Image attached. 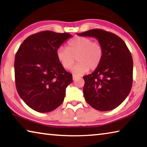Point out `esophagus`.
<instances>
[{"mask_svg": "<svg viewBox=\"0 0 147 147\" xmlns=\"http://www.w3.org/2000/svg\"><path fill=\"white\" fill-rule=\"evenodd\" d=\"M76 78H77V76L76 75V74H73V80H75Z\"/></svg>", "mask_w": 147, "mask_h": 147, "instance_id": "obj_1", "label": "esophagus"}]
</instances>
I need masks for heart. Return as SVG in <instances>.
Wrapping results in <instances>:
<instances>
[{"label":"heart","mask_w":147,"mask_h":147,"mask_svg":"<svg viewBox=\"0 0 147 147\" xmlns=\"http://www.w3.org/2000/svg\"><path fill=\"white\" fill-rule=\"evenodd\" d=\"M103 56L104 50L101 44L87 37H75L68 42L67 48L60 46L56 50L58 60L65 69L73 65L76 57L78 62L72 71L78 75L86 73L89 69H96L100 65Z\"/></svg>","instance_id":"heart-1"}]
</instances>
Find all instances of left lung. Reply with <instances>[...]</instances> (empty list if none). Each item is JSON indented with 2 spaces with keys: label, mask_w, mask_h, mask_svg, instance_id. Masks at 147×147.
<instances>
[{
  "label": "left lung",
  "mask_w": 147,
  "mask_h": 147,
  "mask_svg": "<svg viewBox=\"0 0 147 147\" xmlns=\"http://www.w3.org/2000/svg\"><path fill=\"white\" fill-rule=\"evenodd\" d=\"M94 37L103 47L102 60L89 75L83 76L86 101L96 110H112L125 100L133 82V59L124 41L117 35L102 29L77 34Z\"/></svg>",
  "instance_id": "left-lung-1"
}]
</instances>
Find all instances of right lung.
I'll use <instances>...</instances> for the list:
<instances>
[{
    "instance_id": "1",
    "label": "right lung",
    "mask_w": 147,
    "mask_h": 147,
    "mask_svg": "<svg viewBox=\"0 0 147 147\" xmlns=\"http://www.w3.org/2000/svg\"><path fill=\"white\" fill-rule=\"evenodd\" d=\"M72 37L46 30L32 34L20 45L15 58V79L20 97L34 110L53 111L61 104L73 82L58 60L56 50Z\"/></svg>"
}]
</instances>
